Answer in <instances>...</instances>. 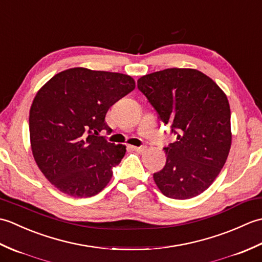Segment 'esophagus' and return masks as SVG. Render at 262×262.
Instances as JSON below:
<instances>
[{
  "mask_svg": "<svg viewBox=\"0 0 262 262\" xmlns=\"http://www.w3.org/2000/svg\"><path fill=\"white\" fill-rule=\"evenodd\" d=\"M132 148L134 149L135 152H138V153H143L144 151H146V146H132Z\"/></svg>",
  "mask_w": 262,
  "mask_h": 262,
  "instance_id": "34e87169",
  "label": "esophagus"
}]
</instances>
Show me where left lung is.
<instances>
[{
  "label": "left lung",
  "mask_w": 262,
  "mask_h": 262,
  "mask_svg": "<svg viewBox=\"0 0 262 262\" xmlns=\"http://www.w3.org/2000/svg\"><path fill=\"white\" fill-rule=\"evenodd\" d=\"M137 88L170 125L177 142L164 147V168L153 174L164 196L189 199L204 192L229 155L231 109L216 83L193 69H166L144 75Z\"/></svg>",
  "instance_id": "1"
}]
</instances>
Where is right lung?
<instances>
[{
  "label": "right lung",
  "mask_w": 262,
  "mask_h": 262,
  "mask_svg": "<svg viewBox=\"0 0 262 262\" xmlns=\"http://www.w3.org/2000/svg\"><path fill=\"white\" fill-rule=\"evenodd\" d=\"M134 89L129 75L74 68L53 76L37 92L29 113L32 155L59 191L86 198L108 185L126 146L99 133L111 132L105 114Z\"/></svg>",
  "instance_id": "1"
}]
</instances>
